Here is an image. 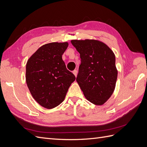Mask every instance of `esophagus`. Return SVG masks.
Segmentation results:
<instances>
[{
  "mask_svg": "<svg viewBox=\"0 0 147 147\" xmlns=\"http://www.w3.org/2000/svg\"><path fill=\"white\" fill-rule=\"evenodd\" d=\"M72 72H73V74H74L75 76L77 77V70H74Z\"/></svg>",
  "mask_w": 147,
  "mask_h": 147,
  "instance_id": "1",
  "label": "esophagus"
}]
</instances>
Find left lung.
I'll return each instance as SVG.
<instances>
[{
    "label": "left lung",
    "mask_w": 147,
    "mask_h": 147,
    "mask_svg": "<svg viewBox=\"0 0 147 147\" xmlns=\"http://www.w3.org/2000/svg\"><path fill=\"white\" fill-rule=\"evenodd\" d=\"M71 43L81 58L77 83L88 100L103 105L116 85L118 71L115 54L106 44L96 40H72Z\"/></svg>",
    "instance_id": "obj_1"
}]
</instances>
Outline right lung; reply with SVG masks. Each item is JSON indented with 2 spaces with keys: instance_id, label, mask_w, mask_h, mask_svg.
<instances>
[{
  "instance_id": "obj_1",
  "label": "right lung",
  "mask_w": 147,
  "mask_h": 147,
  "mask_svg": "<svg viewBox=\"0 0 147 147\" xmlns=\"http://www.w3.org/2000/svg\"><path fill=\"white\" fill-rule=\"evenodd\" d=\"M68 45L67 42L45 44L30 56L26 64L28 87L34 99L46 109L55 108L63 102L75 80L62 59Z\"/></svg>"
}]
</instances>
